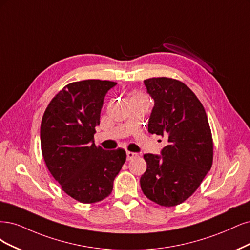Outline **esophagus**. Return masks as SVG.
Returning a JSON list of instances; mask_svg holds the SVG:
<instances>
[{
  "instance_id": "1",
  "label": "esophagus",
  "mask_w": 250,
  "mask_h": 250,
  "mask_svg": "<svg viewBox=\"0 0 250 250\" xmlns=\"http://www.w3.org/2000/svg\"><path fill=\"white\" fill-rule=\"evenodd\" d=\"M137 156H138V154H136V152H133V151H127L126 152V160L130 161L134 158H136Z\"/></svg>"
}]
</instances>
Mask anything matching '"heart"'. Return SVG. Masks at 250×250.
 I'll return each mask as SVG.
<instances>
[{"label": "heart", "instance_id": "obj_1", "mask_svg": "<svg viewBox=\"0 0 250 250\" xmlns=\"http://www.w3.org/2000/svg\"><path fill=\"white\" fill-rule=\"evenodd\" d=\"M137 95H140V94H136V95H134V96H137Z\"/></svg>", "mask_w": 250, "mask_h": 250}]
</instances>
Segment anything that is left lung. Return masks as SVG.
I'll return each instance as SVG.
<instances>
[{"label": "left lung", "instance_id": "1", "mask_svg": "<svg viewBox=\"0 0 250 250\" xmlns=\"http://www.w3.org/2000/svg\"><path fill=\"white\" fill-rule=\"evenodd\" d=\"M155 101L148 132L167 138L161 156L146 154L140 179L148 199L174 207L196 191L213 163V139L203 104L190 88L171 78L144 80Z\"/></svg>", "mask_w": 250, "mask_h": 250}]
</instances>
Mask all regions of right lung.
I'll list each match as a JSON object with an SVG mask.
<instances>
[{"label": "right lung", "mask_w": 250, "mask_h": 250, "mask_svg": "<svg viewBox=\"0 0 250 250\" xmlns=\"http://www.w3.org/2000/svg\"><path fill=\"white\" fill-rule=\"evenodd\" d=\"M117 83L84 80L66 85L46 107L40 125L45 165L62 190L83 204L108 197L125 162L123 148L104 150L93 141L106 93Z\"/></svg>", "instance_id": "add662e5"}]
</instances>
